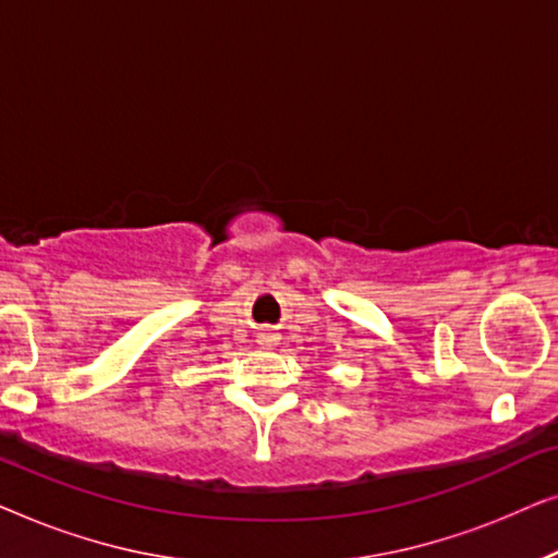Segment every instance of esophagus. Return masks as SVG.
<instances>
[{
  "mask_svg": "<svg viewBox=\"0 0 558 558\" xmlns=\"http://www.w3.org/2000/svg\"><path fill=\"white\" fill-rule=\"evenodd\" d=\"M266 335H269V338H266V342H274V340H277V338H274V335H271V332H266Z\"/></svg>",
  "mask_w": 558,
  "mask_h": 558,
  "instance_id": "esophagus-1",
  "label": "esophagus"
}]
</instances>
